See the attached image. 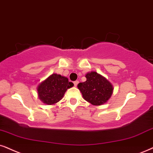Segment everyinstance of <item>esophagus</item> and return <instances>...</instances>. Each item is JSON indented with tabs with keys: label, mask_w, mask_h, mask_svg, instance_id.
<instances>
[{
	"label": "esophagus",
	"mask_w": 153,
	"mask_h": 153,
	"mask_svg": "<svg viewBox=\"0 0 153 153\" xmlns=\"http://www.w3.org/2000/svg\"><path fill=\"white\" fill-rule=\"evenodd\" d=\"M78 80H76V81H75V82H73V83H74V85L75 86H77V85H78Z\"/></svg>",
	"instance_id": "esophagus-1"
}]
</instances>
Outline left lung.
Instances as JSON below:
<instances>
[{
  "instance_id": "1",
  "label": "left lung",
  "mask_w": 153,
  "mask_h": 153,
  "mask_svg": "<svg viewBox=\"0 0 153 153\" xmlns=\"http://www.w3.org/2000/svg\"><path fill=\"white\" fill-rule=\"evenodd\" d=\"M85 78V82L78 85L84 100L96 106L105 104L113 93L111 83L94 71L87 73Z\"/></svg>"
}]
</instances>
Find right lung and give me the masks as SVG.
I'll return each instance as SVG.
<instances>
[{
  "mask_svg": "<svg viewBox=\"0 0 153 153\" xmlns=\"http://www.w3.org/2000/svg\"><path fill=\"white\" fill-rule=\"evenodd\" d=\"M73 86V83L69 82L67 78L53 73L38 85L39 98L48 105L54 104L62 99L68 89Z\"/></svg>",
  "mask_w": 153,
  "mask_h": 153,
  "instance_id": "obj_1",
  "label": "right lung"
}]
</instances>
